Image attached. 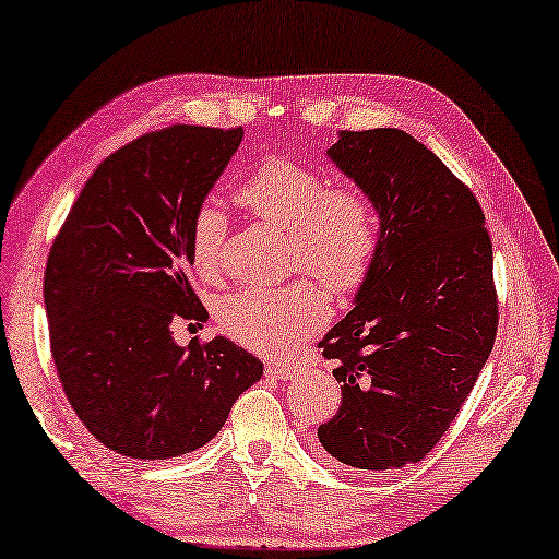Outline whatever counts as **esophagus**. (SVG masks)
Here are the masks:
<instances>
[{"label": "esophagus", "mask_w": 559, "mask_h": 559, "mask_svg": "<svg viewBox=\"0 0 559 559\" xmlns=\"http://www.w3.org/2000/svg\"><path fill=\"white\" fill-rule=\"evenodd\" d=\"M267 373L274 379H289L292 373H295V364L292 361H274L267 364Z\"/></svg>", "instance_id": "obj_1"}]
</instances>
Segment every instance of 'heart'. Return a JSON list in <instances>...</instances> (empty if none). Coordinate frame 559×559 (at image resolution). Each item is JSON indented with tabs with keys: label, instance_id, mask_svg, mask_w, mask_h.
I'll list each match as a JSON object with an SVG mask.
<instances>
[{
	"label": "heart",
	"instance_id": "b5f03b06",
	"mask_svg": "<svg viewBox=\"0 0 559 559\" xmlns=\"http://www.w3.org/2000/svg\"><path fill=\"white\" fill-rule=\"evenodd\" d=\"M237 200L264 223L289 233V272L317 280L329 295L349 297L364 287L377 264L383 219L369 193L334 186L326 170L272 158L247 176ZM227 217L203 203L190 219V258L198 274L215 277L223 264ZM329 307L312 282L282 289L245 287L217 307L219 329L260 354H280L326 322Z\"/></svg>",
	"mask_w": 559,
	"mask_h": 559
}]
</instances>
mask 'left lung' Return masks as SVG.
Returning <instances> with one entry per match:
<instances>
[{"instance_id":"1","label":"left lung","mask_w":559,"mask_h":559,"mask_svg":"<svg viewBox=\"0 0 559 559\" xmlns=\"http://www.w3.org/2000/svg\"><path fill=\"white\" fill-rule=\"evenodd\" d=\"M332 160L383 219L356 307L322 342L342 406L317 428L336 461L396 471L433 451L498 332L492 242L478 198L399 128L342 131Z\"/></svg>"}]
</instances>
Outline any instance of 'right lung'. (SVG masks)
Listing matches in <instances>:
<instances>
[{
  "label": "right lung",
  "mask_w": 559,
  "mask_h": 559,
  "mask_svg": "<svg viewBox=\"0 0 559 559\" xmlns=\"http://www.w3.org/2000/svg\"><path fill=\"white\" fill-rule=\"evenodd\" d=\"M242 128L168 126L108 155L51 245L44 301L59 381L88 433L139 461L213 441L262 361L225 336L188 346L170 324L205 322L190 285V219Z\"/></svg>",
  "instance_id": "add662e5"
}]
</instances>
